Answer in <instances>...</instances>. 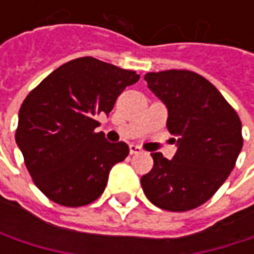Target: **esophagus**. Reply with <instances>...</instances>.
I'll list each match as a JSON object with an SVG mask.
<instances>
[{
  "instance_id": "1",
  "label": "esophagus",
  "mask_w": 254,
  "mask_h": 254,
  "mask_svg": "<svg viewBox=\"0 0 254 254\" xmlns=\"http://www.w3.org/2000/svg\"><path fill=\"white\" fill-rule=\"evenodd\" d=\"M142 150H141V147H138V145H135V144H130L129 145V153L130 154H138V153H141Z\"/></svg>"
}]
</instances>
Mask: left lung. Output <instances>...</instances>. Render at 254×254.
<instances>
[{
  "label": "left lung",
  "mask_w": 254,
  "mask_h": 254,
  "mask_svg": "<svg viewBox=\"0 0 254 254\" xmlns=\"http://www.w3.org/2000/svg\"><path fill=\"white\" fill-rule=\"evenodd\" d=\"M144 79L168 109L166 127L177 135L172 160L151 154L154 166L141 178L144 194L165 210L195 209L234 169L243 148L241 121L222 94L194 72H151Z\"/></svg>",
  "instance_id": "1"
}]
</instances>
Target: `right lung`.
<instances>
[{
  "label": "right lung",
  "instance_id": "1",
  "mask_svg": "<svg viewBox=\"0 0 254 254\" xmlns=\"http://www.w3.org/2000/svg\"><path fill=\"white\" fill-rule=\"evenodd\" d=\"M139 75L92 57L56 69L25 98L16 142L35 185L53 201L79 207L97 200L112 168L125 160V142H109L97 115L112 112Z\"/></svg>",
  "mask_w": 254,
  "mask_h": 254
}]
</instances>
